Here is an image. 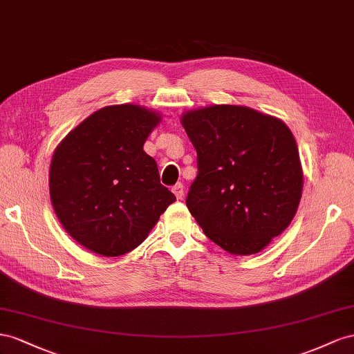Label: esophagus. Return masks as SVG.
Returning a JSON list of instances; mask_svg holds the SVG:
<instances>
[{
    "label": "esophagus",
    "mask_w": 354,
    "mask_h": 354,
    "mask_svg": "<svg viewBox=\"0 0 354 354\" xmlns=\"http://www.w3.org/2000/svg\"><path fill=\"white\" fill-rule=\"evenodd\" d=\"M171 191H174V194L176 196L178 200H183V197H184V184L178 183L176 185H174V188H171Z\"/></svg>",
    "instance_id": "1"
}]
</instances>
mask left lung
I'll use <instances>...</instances> for the list:
<instances>
[{
	"label": "left lung",
	"instance_id": "1",
	"mask_svg": "<svg viewBox=\"0 0 354 354\" xmlns=\"http://www.w3.org/2000/svg\"><path fill=\"white\" fill-rule=\"evenodd\" d=\"M180 124L197 151L187 206L205 234L233 255H254L289 227L302 196L290 129L243 105L189 109Z\"/></svg>",
	"mask_w": 354,
	"mask_h": 354
}]
</instances>
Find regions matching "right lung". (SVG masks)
Returning <instances> with one entry per match:
<instances>
[{"mask_svg": "<svg viewBox=\"0 0 354 354\" xmlns=\"http://www.w3.org/2000/svg\"><path fill=\"white\" fill-rule=\"evenodd\" d=\"M160 121V113L140 105L104 106L55 149L48 170L55 214L77 243L97 255L120 257L139 246L176 200L144 151Z\"/></svg>", "mask_w": 354, "mask_h": 354, "instance_id": "1", "label": "right lung"}]
</instances>
